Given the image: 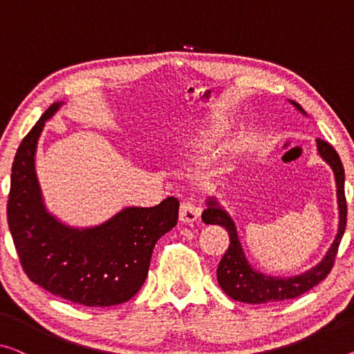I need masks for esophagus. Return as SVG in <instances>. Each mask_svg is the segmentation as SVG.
Segmentation results:
<instances>
[{"label": "esophagus", "mask_w": 354, "mask_h": 354, "mask_svg": "<svg viewBox=\"0 0 354 354\" xmlns=\"http://www.w3.org/2000/svg\"><path fill=\"white\" fill-rule=\"evenodd\" d=\"M201 210L196 207L193 203L189 201H185L180 204V209H178V220L182 223H193L199 218Z\"/></svg>", "instance_id": "esophagus-1"}]
</instances>
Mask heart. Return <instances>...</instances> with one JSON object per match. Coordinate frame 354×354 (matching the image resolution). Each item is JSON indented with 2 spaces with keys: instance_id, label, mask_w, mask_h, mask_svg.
Masks as SVG:
<instances>
[{
  "instance_id": "obj_1",
  "label": "heart",
  "mask_w": 354,
  "mask_h": 354,
  "mask_svg": "<svg viewBox=\"0 0 354 354\" xmlns=\"http://www.w3.org/2000/svg\"><path fill=\"white\" fill-rule=\"evenodd\" d=\"M220 131V123H214L210 124V127H204V128H199V129H194L192 133H178L177 136H174L171 144L174 147L178 149V147H203L212 140L214 136L218 134Z\"/></svg>"
}]
</instances>
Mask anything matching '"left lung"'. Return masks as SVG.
<instances>
[{"label":"left lung","instance_id":"left-lung-1","mask_svg":"<svg viewBox=\"0 0 354 354\" xmlns=\"http://www.w3.org/2000/svg\"><path fill=\"white\" fill-rule=\"evenodd\" d=\"M299 112L307 115L306 111L291 101ZM317 149L322 158L333 167L337 187V204H339V230L334 239L333 245L328 250L326 257L322 263L315 266L301 275L288 277H272L261 274L259 270L253 269L250 266L248 259L243 253L242 243L239 241L236 225H234L230 214L221 207L216 199L207 201V209L203 212V221L205 225H215L225 227V231L230 236V247L216 269V279L221 290L234 301L245 302V304H269V302H280L295 299L304 295L313 286H317L319 281H323L329 275L330 269L334 266V259L339 250L340 241L344 237L345 226H346V199H345V171L342 165L340 156L335 149L329 142L323 139H317Z\"/></svg>","mask_w":354,"mask_h":354}]
</instances>
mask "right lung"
<instances>
[{"label": "right lung", "mask_w": 354, "mask_h": 354, "mask_svg": "<svg viewBox=\"0 0 354 354\" xmlns=\"http://www.w3.org/2000/svg\"><path fill=\"white\" fill-rule=\"evenodd\" d=\"M63 102L53 104L25 136L12 162L8 223L31 281L86 307L127 302L144 285L155 243L177 225L178 199L127 207L93 227H71L47 212L36 177L37 139Z\"/></svg>", "instance_id": "right-lung-1"}]
</instances>
